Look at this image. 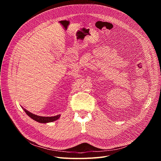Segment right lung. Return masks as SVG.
Instances as JSON below:
<instances>
[{
	"label": "right lung",
	"instance_id": "add662e5",
	"mask_svg": "<svg viewBox=\"0 0 161 161\" xmlns=\"http://www.w3.org/2000/svg\"><path fill=\"white\" fill-rule=\"evenodd\" d=\"M22 108L24 109V110L27 113V115L29 116L32 119H33L34 120H35L39 123H41V124H46V123L54 122V121L57 120V119H58L60 117V114H58V115L53 116V117H41V116L36 115V114L29 112V111H27L26 109H25L24 108Z\"/></svg>",
	"mask_w": 161,
	"mask_h": 161
}]
</instances>
